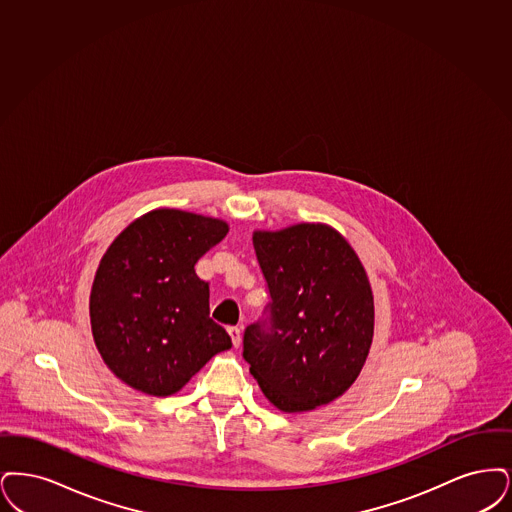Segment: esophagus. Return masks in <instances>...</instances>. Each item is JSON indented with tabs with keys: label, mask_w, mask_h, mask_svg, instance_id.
Returning a JSON list of instances; mask_svg holds the SVG:
<instances>
[{
	"label": "esophagus",
	"mask_w": 512,
	"mask_h": 512,
	"mask_svg": "<svg viewBox=\"0 0 512 512\" xmlns=\"http://www.w3.org/2000/svg\"><path fill=\"white\" fill-rule=\"evenodd\" d=\"M227 333L231 336L233 346H235V348H239V346H241V329H239V327H229V329H227Z\"/></svg>",
	"instance_id": "obj_1"
}]
</instances>
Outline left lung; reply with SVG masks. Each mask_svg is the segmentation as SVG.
I'll return each instance as SVG.
<instances>
[{
	"mask_svg": "<svg viewBox=\"0 0 512 512\" xmlns=\"http://www.w3.org/2000/svg\"><path fill=\"white\" fill-rule=\"evenodd\" d=\"M269 304L243 336V357L264 396L285 413L342 396L373 340V292L354 248L323 223L256 231Z\"/></svg>",
	"mask_w": 512,
	"mask_h": 512,
	"instance_id": "8db88e82",
	"label": "left lung"
}]
</instances>
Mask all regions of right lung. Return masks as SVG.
Here are the masks:
<instances>
[{
	"label": "right lung",
	"mask_w": 512,
	"mask_h": 512,
	"mask_svg": "<svg viewBox=\"0 0 512 512\" xmlns=\"http://www.w3.org/2000/svg\"><path fill=\"white\" fill-rule=\"evenodd\" d=\"M227 235V223L160 208L130 223L109 246L91 287L95 346L135 390L170 396L206 361L231 348L210 319L208 283L195 264Z\"/></svg>",
	"instance_id": "obj_1"
}]
</instances>
